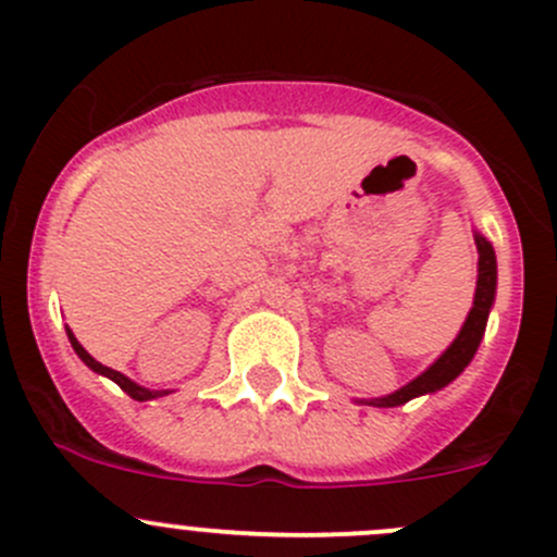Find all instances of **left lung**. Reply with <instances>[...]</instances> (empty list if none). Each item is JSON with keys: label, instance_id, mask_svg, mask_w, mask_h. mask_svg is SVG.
I'll return each instance as SVG.
<instances>
[{"label": "left lung", "instance_id": "left-lung-1", "mask_svg": "<svg viewBox=\"0 0 557 557\" xmlns=\"http://www.w3.org/2000/svg\"><path fill=\"white\" fill-rule=\"evenodd\" d=\"M476 252H480V261H476V290H474V305H471L469 314H466V323L460 325L458 336L453 339V345L425 369L423 374L398 387L396 393H387L380 398H356V404H369V407H401V404L412 401V398L425 396V393H436L445 385H450L460 372L471 363L476 347H480L482 336H485L487 314L493 310V301H496V283H498V269H496V252L493 245L482 237L480 232H474Z\"/></svg>", "mask_w": 557, "mask_h": 557}]
</instances>
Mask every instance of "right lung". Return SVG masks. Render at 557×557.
<instances>
[{
    "mask_svg": "<svg viewBox=\"0 0 557 557\" xmlns=\"http://www.w3.org/2000/svg\"><path fill=\"white\" fill-rule=\"evenodd\" d=\"M66 336H70L72 350L77 352V358H81V361L86 363V367L91 369V372L102 374V377H110L112 383L121 387L123 393H128V396H132L134 401H150V398H159V396H166V393H172V391H150V387L137 385V383H134V380H128L126 374H121V372H115V369H110V367H104V363H99L97 358H94L91 352H88L86 347H83L81 342L75 339V334H72V329H66Z\"/></svg>",
    "mask_w": 557,
    "mask_h": 557,
    "instance_id": "add662e5",
    "label": "right lung"
}]
</instances>
